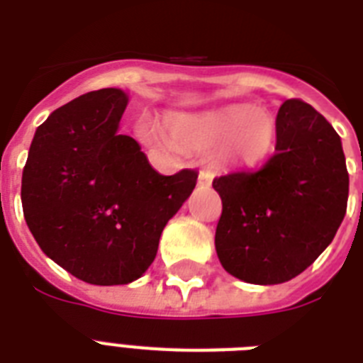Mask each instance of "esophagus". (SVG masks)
<instances>
[{"label":"esophagus","mask_w":363,"mask_h":363,"mask_svg":"<svg viewBox=\"0 0 363 363\" xmlns=\"http://www.w3.org/2000/svg\"><path fill=\"white\" fill-rule=\"evenodd\" d=\"M211 182H213V175H211L209 171H199V177H198L199 186H211Z\"/></svg>","instance_id":"34e87169"}]
</instances>
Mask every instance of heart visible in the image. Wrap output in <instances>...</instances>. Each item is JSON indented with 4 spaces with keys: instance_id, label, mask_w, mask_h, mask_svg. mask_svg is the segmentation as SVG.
Returning a JSON list of instances; mask_svg holds the SVG:
<instances>
[{
    "instance_id": "b5f03b06",
    "label": "heart",
    "mask_w": 363,
    "mask_h": 363,
    "mask_svg": "<svg viewBox=\"0 0 363 363\" xmlns=\"http://www.w3.org/2000/svg\"><path fill=\"white\" fill-rule=\"evenodd\" d=\"M165 125L167 133L152 122L141 121L139 131L156 145H169L171 139L177 147L194 152H213L220 148L232 164L259 162L269 154L277 135L273 116L250 105H230L203 115H171Z\"/></svg>"
}]
</instances>
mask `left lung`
<instances>
[{"instance_id": "1", "label": "left lung", "mask_w": 363, "mask_h": 363, "mask_svg": "<svg viewBox=\"0 0 363 363\" xmlns=\"http://www.w3.org/2000/svg\"><path fill=\"white\" fill-rule=\"evenodd\" d=\"M275 154L259 169L213 181L222 199L215 247L230 275L252 284L298 277L333 241L347 213L341 137L301 99L277 115Z\"/></svg>"}]
</instances>
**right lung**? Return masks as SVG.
Instances as JSON below:
<instances>
[{
	"label": "right lung",
	"mask_w": 363,
	"mask_h": 363,
	"mask_svg": "<svg viewBox=\"0 0 363 363\" xmlns=\"http://www.w3.org/2000/svg\"><path fill=\"white\" fill-rule=\"evenodd\" d=\"M128 96L88 92L37 128L22 171L26 224L48 258L90 284L135 281L198 173L160 175L139 143L118 135Z\"/></svg>",
	"instance_id": "obj_1"
}]
</instances>
